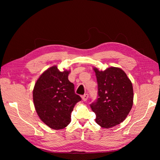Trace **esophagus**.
Masks as SVG:
<instances>
[{
    "instance_id": "esophagus-1",
    "label": "esophagus",
    "mask_w": 160,
    "mask_h": 160,
    "mask_svg": "<svg viewBox=\"0 0 160 160\" xmlns=\"http://www.w3.org/2000/svg\"><path fill=\"white\" fill-rule=\"evenodd\" d=\"M88 94H85L84 95L82 96V99H83V101H85L88 100Z\"/></svg>"
}]
</instances>
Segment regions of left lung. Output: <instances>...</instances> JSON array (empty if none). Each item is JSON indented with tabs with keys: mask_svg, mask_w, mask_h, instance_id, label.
<instances>
[{
	"mask_svg": "<svg viewBox=\"0 0 160 160\" xmlns=\"http://www.w3.org/2000/svg\"><path fill=\"white\" fill-rule=\"evenodd\" d=\"M98 86V99L91 108L96 115L95 122L109 129L126 119L133 103L132 81L119 67H111L104 71L93 67Z\"/></svg>",
	"mask_w": 160,
	"mask_h": 160,
	"instance_id": "8db88e82",
	"label": "left lung"
}]
</instances>
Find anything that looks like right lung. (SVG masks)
Segmentation results:
<instances>
[{
	"mask_svg": "<svg viewBox=\"0 0 160 160\" xmlns=\"http://www.w3.org/2000/svg\"><path fill=\"white\" fill-rule=\"evenodd\" d=\"M70 70L60 71L56 65L38 77L32 91L33 103L42 122L53 129H63L71 122V113L81 100L68 79Z\"/></svg>",
	"mask_w": 160,
	"mask_h": 160,
	"instance_id": "obj_1",
	"label": "right lung"
}]
</instances>
